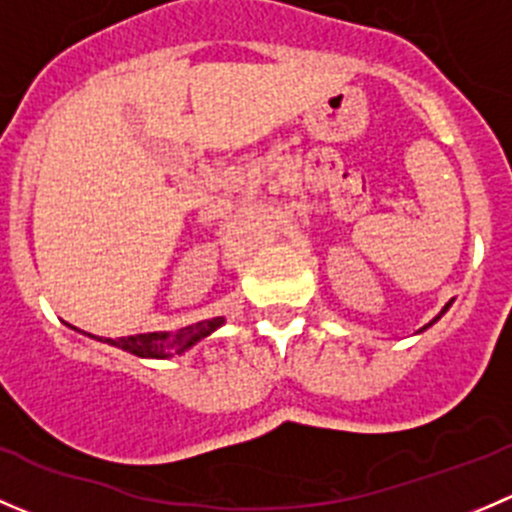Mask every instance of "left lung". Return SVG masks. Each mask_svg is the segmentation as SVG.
Returning <instances> with one entry per match:
<instances>
[{"instance_id":"8db88e82","label":"left lung","mask_w":512,"mask_h":512,"mask_svg":"<svg viewBox=\"0 0 512 512\" xmlns=\"http://www.w3.org/2000/svg\"><path fill=\"white\" fill-rule=\"evenodd\" d=\"M448 307H451V302H448V304H446V307H443V309H441V314H446V309H448ZM441 314H438V317H436V319H433V322H438V319H441ZM433 322H428V324H426V327H423V329H428V327H431V324H433Z\"/></svg>"}]
</instances>
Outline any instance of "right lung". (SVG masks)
I'll return each instance as SVG.
<instances>
[{
	"label": "right lung",
	"instance_id": "right-lung-1",
	"mask_svg": "<svg viewBox=\"0 0 512 512\" xmlns=\"http://www.w3.org/2000/svg\"><path fill=\"white\" fill-rule=\"evenodd\" d=\"M223 324H225V317H213V319H203V322L198 324H190V327L178 329V332H148V334H136V337H118V339L94 337V334H89V337H94L103 344H111V347L123 349V352L128 354L141 356V359H170V356L188 352L193 344H198L200 339L213 334L215 329L223 327Z\"/></svg>",
	"mask_w": 512,
	"mask_h": 512
}]
</instances>
